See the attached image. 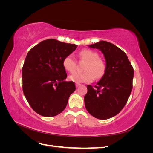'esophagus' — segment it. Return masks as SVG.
Wrapping results in <instances>:
<instances>
[{"mask_svg":"<svg viewBox=\"0 0 153 153\" xmlns=\"http://www.w3.org/2000/svg\"><path fill=\"white\" fill-rule=\"evenodd\" d=\"M81 85L80 84H75V86H76V87H79V86H80Z\"/></svg>","mask_w":153,"mask_h":153,"instance_id":"obj_1","label":"esophagus"}]
</instances>
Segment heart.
I'll list each match as a JSON object with an SVG mask.
<instances>
[{
  "label": "heart",
  "instance_id": "obj_1",
  "mask_svg": "<svg viewBox=\"0 0 153 153\" xmlns=\"http://www.w3.org/2000/svg\"><path fill=\"white\" fill-rule=\"evenodd\" d=\"M79 57L87 62L85 68L84 73L76 72L69 76L71 81L80 84V83H89L94 78H100L103 76L106 70L105 62L99 59V55L95 51L85 49L78 53ZM62 65L64 68L69 73H73L76 70V62L75 58L71 55L66 56L63 59Z\"/></svg>",
  "mask_w": 153,
  "mask_h": 153
}]
</instances>
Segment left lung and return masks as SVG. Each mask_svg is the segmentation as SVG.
<instances>
[{"label": "left lung", "mask_w": 153, "mask_h": 153, "mask_svg": "<svg viewBox=\"0 0 153 153\" xmlns=\"http://www.w3.org/2000/svg\"><path fill=\"white\" fill-rule=\"evenodd\" d=\"M88 47L103 53L106 70L96 88L87 85L85 106L93 117L107 119L119 114L126 105L132 90L133 68L126 54L112 43L100 41Z\"/></svg>", "instance_id": "1"}]
</instances>
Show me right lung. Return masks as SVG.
Returning a JSON list of instances; mask_svg holds the SVG:
<instances>
[{
    "mask_svg": "<svg viewBox=\"0 0 153 153\" xmlns=\"http://www.w3.org/2000/svg\"><path fill=\"white\" fill-rule=\"evenodd\" d=\"M77 48L75 44L55 39L41 41L27 53L23 66V91L36 113L53 117L66 108L75 91L73 82H67L63 59Z\"/></svg>",
    "mask_w": 153,
    "mask_h": 153,
    "instance_id": "add662e5",
    "label": "right lung"
}]
</instances>
